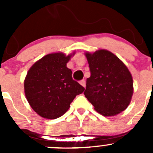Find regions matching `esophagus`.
<instances>
[{"instance_id":"obj_1","label":"esophagus","mask_w":153,"mask_h":153,"mask_svg":"<svg viewBox=\"0 0 153 153\" xmlns=\"http://www.w3.org/2000/svg\"><path fill=\"white\" fill-rule=\"evenodd\" d=\"M80 84L84 86V87H86V82L84 79L81 80V81H80Z\"/></svg>"}]
</instances>
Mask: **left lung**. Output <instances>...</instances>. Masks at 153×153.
Instances as JSON below:
<instances>
[{
	"label": "left lung",
	"mask_w": 153,
	"mask_h": 153,
	"mask_svg": "<svg viewBox=\"0 0 153 153\" xmlns=\"http://www.w3.org/2000/svg\"><path fill=\"white\" fill-rule=\"evenodd\" d=\"M90 77L84 95L98 112L113 116L124 111L133 93V81L127 67L116 55L105 49L86 53Z\"/></svg>",
	"instance_id": "1"
}]
</instances>
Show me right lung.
<instances>
[{
    "instance_id": "1",
    "label": "right lung",
    "mask_w": 153,
    "mask_h": 153,
    "mask_svg": "<svg viewBox=\"0 0 153 153\" xmlns=\"http://www.w3.org/2000/svg\"><path fill=\"white\" fill-rule=\"evenodd\" d=\"M74 55V54H73ZM72 55L49 54L35 62L27 72L24 91L31 107L41 117L55 119L70 107L84 87L72 79L67 64Z\"/></svg>"
}]
</instances>
